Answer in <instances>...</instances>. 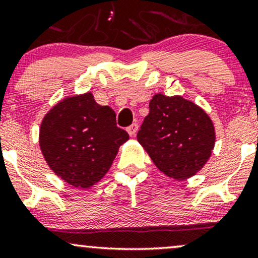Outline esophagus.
Masks as SVG:
<instances>
[{"label":"esophagus","mask_w":258,"mask_h":258,"mask_svg":"<svg viewBox=\"0 0 258 258\" xmlns=\"http://www.w3.org/2000/svg\"><path fill=\"white\" fill-rule=\"evenodd\" d=\"M138 131V123H132L131 126L127 127V132H128L130 136H135Z\"/></svg>","instance_id":"esophagus-1"}]
</instances>
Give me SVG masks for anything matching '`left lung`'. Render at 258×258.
Returning a JSON list of instances; mask_svg holds the SVG:
<instances>
[{
    "instance_id": "obj_1",
    "label": "left lung",
    "mask_w": 258,
    "mask_h": 258,
    "mask_svg": "<svg viewBox=\"0 0 258 258\" xmlns=\"http://www.w3.org/2000/svg\"><path fill=\"white\" fill-rule=\"evenodd\" d=\"M137 139L161 172L186 179L210 159L216 133L214 122L199 105L182 96L158 93L150 100Z\"/></svg>"
}]
</instances>
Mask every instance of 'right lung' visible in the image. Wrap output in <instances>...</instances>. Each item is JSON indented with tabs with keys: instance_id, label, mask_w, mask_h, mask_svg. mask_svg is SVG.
<instances>
[{
	"instance_id": "obj_1",
	"label": "right lung",
	"mask_w": 258,
	"mask_h": 258,
	"mask_svg": "<svg viewBox=\"0 0 258 258\" xmlns=\"http://www.w3.org/2000/svg\"><path fill=\"white\" fill-rule=\"evenodd\" d=\"M128 138L116 126L115 111L87 92L67 97L44 115L38 142L59 178L75 188H90L105 176Z\"/></svg>"
}]
</instances>
